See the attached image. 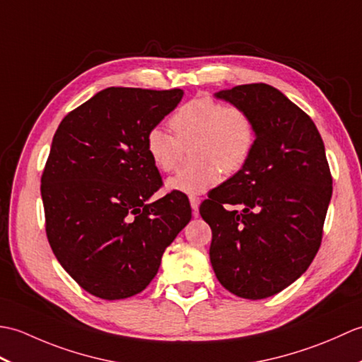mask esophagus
<instances>
[{
  "label": "esophagus",
  "instance_id": "esophagus-1",
  "mask_svg": "<svg viewBox=\"0 0 362 362\" xmlns=\"http://www.w3.org/2000/svg\"><path fill=\"white\" fill-rule=\"evenodd\" d=\"M189 204H191V209H193L194 216H197V214H199V204H201V199H199L197 196H189Z\"/></svg>",
  "mask_w": 362,
  "mask_h": 362
}]
</instances>
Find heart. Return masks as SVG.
I'll return each mask as SVG.
<instances>
[{
  "label": "heart",
  "instance_id": "b5f03b06",
  "mask_svg": "<svg viewBox=\"0 0 362 362\" xmlns=\"http://www.w3.org/2000/svg\"><path fill=\"white\" fill-rule=\"evenodd\" d=\"M174 135L152 127L146 135V152L157 169L171 173L180 165L183 149L193 143L194 163L168 180V188L199 194L232 175L247 163L255 148L257 129L250 115L236 104H222L211 96H199L177 109L169 119Z\"/></svg>",
  "mask_w": 362,
  "mask_h": 362
}]
</instances>
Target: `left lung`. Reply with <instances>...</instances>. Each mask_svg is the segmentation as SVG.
<instances>
[{
	"label": "left lung",
	"mask_w": 362,
	"mask_h": 362,
	"mask_svg": "<svg viewBox=\"0 0 362 362\" xmlns=\"http://www.w3.org/2000/svg\"><path fill=\"white\" fill-rule=\"evenodd\" d=\"M216 98L250 115L257 140L244 168L199 209L213 233L210 261L232 294L266 298L294 283L316 257L333 177L316 124L281 91L245 83Z\"/></svg>",
	"instance_id": "8db88e82"
}]
</instances>
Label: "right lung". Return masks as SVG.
Segmentation results:
<instances>
[{"label":"right lung","instance_id":"add662e5","mask_svg":"<svg viewBox=\"0 0 362 362\" xmlns=\"http://www.w3.org/2000/svg\"><path fill=\"white\" fill-rule=\"evenodd\" d=\"M183 91L110 87L60 122L42 174L46 236L82 289L104 300L141 292L191 219L188 197L163 185L146 135Z\"/></svg>","mask_w":362,"mask_h":362}]
</instances>
